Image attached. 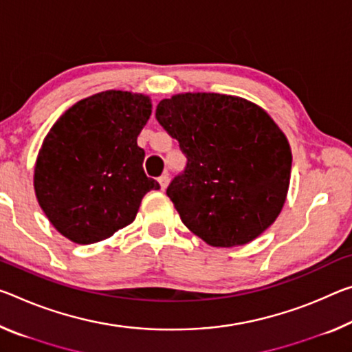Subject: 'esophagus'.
<instances>
[{
	"instance_id": "obj_1",
	"label": "esophagus",
	"mask_w": 352,
	"mask_h": 352,
	"mask_svg": "<svg viewBox=\"0 0 352 352\" xmlns=\"http://www.w3.org/2000/svg\"><path fill=\"white\" fill-rule=\"evenodd\" d=\"M169 180H170V178H169V175H167V174H163V175L158 178L161 189H166L167 188V185H169Z\"/></svg>"
}]
</instances>
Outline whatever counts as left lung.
Segmentation results:
<instances>
[{"label": "left lung", "mask_w": 352, "mask_h": 352, "mask_svg": "<svg viewBox=\"0 0 352 352\" xmlns=\"http://www.w3.org/2000/svg\"><path fill=\"white\" fill-rule=\"evenodd\" d=\"M156 120L186 155L166 194L194 235L213 248L260 236L285 204L292 150L271 116L224 94H178L161 100Z\"/></svg>", "instance_id": "8db88e82"}]
</instances>
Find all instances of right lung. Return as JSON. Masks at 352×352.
<instances>
[{
  "mask_svg": "<svg viewBox=\"0 0 352 352\" xmlns=\"http://www.w3.org/2000/svg\"><path fill=\"white\" fill-rule=\"evenodd\" d=\"M152 114L142 94L104 91L75 103L43 139L34 169L37 202L76 244L113 236L135 221L158 182L142 169L138 136Z\"/></svg>",
  "mask_w": 352,
  "mask_h": 352,
  "instance_id": "1",
  "label": "right lung"
}]
</instances>
